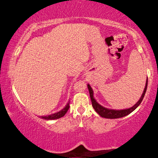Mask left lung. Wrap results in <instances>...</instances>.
Instances as JSON below:
<instances>
[{
	"instance_id": "8db88e82",
	"label": "left lung",
	"mask_w": 158,
	"mask_h": 158,
	"mask_svg": "<svg viewBox=\"0 0 158 158\" xmlns=\"http://www.w3.org/2000/svg\"><path fill=\"white\" fill-rule=\"evenodd\" d=\"M147 84H148V78L146 80L145 88L143 89V94L141 96V98L139 100L137 101L136 104H135L133 106L130 107V108L123 109V110H113V109H108L106 108L103 106H102L101 105L99 104L97 101H96V99L94 97V92L91 87L90 85L88 84L87 87L89 92V95L91 98V101H92V106L94 109L95 110V111L98 113V114L101 116V117L106 118H118L125 117V116L131 114L132 112H133L134 110L137 108V107L139 106L140 103H142L143 97H144L145 93L146 92V89H147Z\"/></svg>"
}]
</instances>
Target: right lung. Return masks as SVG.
Instances as JSON below:
<instances>
[{
	"instance_id": "add662e5",
	"label": "right lung",
	"mask_w": 158,
	"mask_h": 158,
	"mask_svg": "<svg viewBox=\"0 0 158 158\" xmlns=\"http://www.w3.org/2000/svg\"><path fill=\"white\" fill-rule=\"evenodd\" d=\"M69 103H70V102L69 101L67 104L66 105V106L64 107L62 110H60V111H59V112L54 113V114H50V115H47V116H40V117H39L44 118V119H46V120H54V119H57V118L62 117L65 115L66 113L67 112L69 107H70L69 106Z\"/></svg>"
}]
</instances>
